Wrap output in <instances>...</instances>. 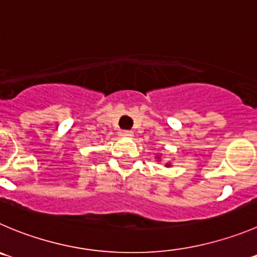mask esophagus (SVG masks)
I'll return each instance as SVG.
<instances>
[{"mask_svg":"<svg viewBox=\"0 0 257 257\" xmlns=\"http://www.w3.org/2000/svg\"><path fill=\"white\" fill-rule=\"evenodd\" d=\"M118 135L121 136V138H131V136H133V133H131V131H127V130H122V131H119Z\"/></svg>","mask_w":257,"mask_h":257,"instance_id":"esophagus-1","label":"esophagus"}]
</instances>
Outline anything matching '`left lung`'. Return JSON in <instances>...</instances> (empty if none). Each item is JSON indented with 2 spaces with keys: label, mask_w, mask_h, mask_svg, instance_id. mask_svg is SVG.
Here are the masks:
<instances>
[{
  "label": "left lung",
  "mask_w": 257,
  "mask_h": 257,
  "mask_svg": "<svg viewBox=\"0 0 257 257\" xmlns=\"http://www.w3.org/2000/svg\"><path fill=\"white\" fill-rule=\"evenodd\" d=\"M158 159H159V156H158ZM167 167H170V164H169V163H168V164H167Z\"/></svg>",
  "instance_id": "obj_1"
}]
</instances>
